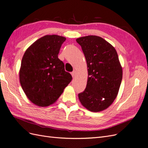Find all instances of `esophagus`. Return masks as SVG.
Masks as SVG:
<instances>
[{
  "instance_id": "1",
  "label": "esophagus",
  "mask_w": 148,
  "mask_h": 148,
  "mask_svg": "<svg viewBox=\"0 0 148 148\" xmlns=\"http://www.w3.org/2000/svg\"><path fill=\"white\" fill-rule=\"evenodd\" d=\"M72 74V76H73V77H75V76H76V74H77V71H73V72L72 73V74Z\"/></svg>"
}]
</instances>
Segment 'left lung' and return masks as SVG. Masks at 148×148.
Listing matches in <instances>:
<instances>
[{
  "label": "left lung",
  "instance_id": "8db88e82",
  "mask_svg": "<svg viewBox=\"0 0 148 148\" xmlns=\"http://www.w3.org/2000/svg\"><path fill=\"white\" fill-rule=\"evenodd\" d=\"M76 41L87 61L86 88L78 95L82 106L99 112L111 106L117 96L122 79V68L115 48L102 37L88 36Z\"/></svg>",
  "mask_w": 148,
  "mask_h": 148
}]
</instances>
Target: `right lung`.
Here are the masks:
<instances>
[{
    "mask_svg": "<svg viewBox=\"0 0 148 148\" xmlns=\"http://www.w3.org/2000/svg\"><path fill=\"white\" fill-rule=\"evenodd\" d=\"M66 37L46 35L27 48L21 60L20 82L24 92L36 105L53 104L72 80L58 57Z\"/></svg>",
    "mask_w": 148,
    "mask_h": 148,
    "instance_id": "1",
    "label": "right lung"
}]
</instances>
